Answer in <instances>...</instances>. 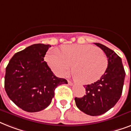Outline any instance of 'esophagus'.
Returning a JSON list of instances; mask_svg holds the SVG:
<instances>
[{
  "label": "esophagus",
  "mask_w": 131,
  "mask_h": 131,
  "mask_svg": "<svg viewBox=\"0 0 131 131\" xmlns=\"http://www.w3.org/2000/svg\"><path fill=\"white\" fill-rule=\"evenodd\" d=\"M68 84H69V86H73V83L71 82V81H69V80H68Z\"/></svg>",
  "instance_id": "obj_1"
}]
</instances>
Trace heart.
<instances>
[{"label": "heart", "mask_w": 131, "mask_h": 131, "mask_svg": "<svg viewBox=\"0 0 131 131\" xmlns=\"http://www.w3.org/2000/svg\"><path fill=\"white\" fill-rule=\"evenodd\" d=\"M47 62L60 77L67 75L73 67V75L78 83L90 84L105 73L107 58L103 51L90 45H64L61 51L52 49L47 56Z\"/></svg>", "instance_id": "obj_1"}]
</instances>
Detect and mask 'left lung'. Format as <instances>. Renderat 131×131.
<instances>
[{"mask_svg": "<svg viewBox=\"0 0 131 131\" xmlns=\"http://www.w3.org/2000/svg\"><path fill=\"white\" fill-rule=\"evenodd\" d=\"M105 52L108 66L99 80L86 85V94L75 98L77 107L90 116H99L112 108L120 99L125 78V71L121 58L104 45L94 43Z\"/></svg>", "mask_w": 131, "mask_h": 131, "instance_id": "1", "label": "left lung"}]
</instances>
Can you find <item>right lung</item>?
I'll use <instances>...</instances> for the list:
<instances>
[{
    "label": "right lung",
    "mask_w": 131,
    "mask_h": 131,
    "mask_svg": "<svg viewBox=\"0 0 131 131\" xmlns=\"http://www.w3.org/2000/svg\"><path fill=\"white\" fill-rule=\"evenodd\" d=\"M51 45L37 43L17 52L6 67L5 88L14 103L28 112H37L50 105L54 90L68 84L54 75L44 57Z\"/></svg>",
    "instance_id": "right-lung-1"
}]
</instances>
